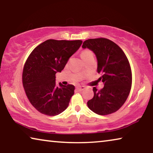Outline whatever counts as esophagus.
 Listing matches in <instances>:
<instances>
[{"label":"esophagus","instance_id":"1","mask_svg":"<svg viewBox=\"0 0 153 153\" xmlns=\"http://www.w3.org/2000/svg\"><path fill=\"white\" fill-rule=\"evenodd\" d=\"M84 89L85 87L83 86H77L76 87V90H77V91H82V90H84Z\"/></svg>","mask_w":153,"mask_h":153}]
</instances>
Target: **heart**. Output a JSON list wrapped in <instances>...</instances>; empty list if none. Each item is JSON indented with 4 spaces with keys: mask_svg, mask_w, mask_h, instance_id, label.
I'll return each instance as SVG.
<instances>
[{
    "mask_svg": "<svg viewBox=\"0 0 153 153\" xmlns=\"http://www.w3.org/2000/svg\"><path fill=\"white\" fill-rule=\"evenodd\" d=\"M90 56H93V54L90 50H84L81 53V57L82 59H86Z\"/></svg>",
    "mask_w": 153,
    "mask_h": 153,
    "instance_id": "b5f03b06",
    "label": "heart"
}]
</instances>
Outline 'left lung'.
<instances>
[{
    "instance_id": "obj_1",
    "label": "left lung",
    "mask_w": 153,
    "mask_h": 153,
    "mask_svg": "<svg viewBox=\"0 0 153 153\" xmlns=\"http://www.w3.org/2000/svg\"><path fill=\"white\" fill-rule=\"evenodd\" d=\"M82 48L96 55L97 72L101 74L99 80L104 84L100 90L93 88L94 97L88 101V107L100 115L115 113L126 102L131 90L132 76L128 58L120 46L107 38L86 40Z\"/></svg>"
}]
</instances>
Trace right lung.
Wrapping results in <instances>:
<instances>
[{
    "label": "right lung",
    "mask_w": 153,
    "mask_h": 153,
    "mask_svg": "<svg viewBox=\"0 0 153 153\" xmlns=\"http://www.w3.org/2000/svg\"><path fill=\"white\" fill-rule=\"evenodd\" d=\"M82 44L79 40H47L28 56L23 70V86L30 103L40 113L55 116L68 107L75 86L56 85L55 74L63 70Z\"/></svg>",
    "instance_id": "right-lung-1"
}]
</instances>
